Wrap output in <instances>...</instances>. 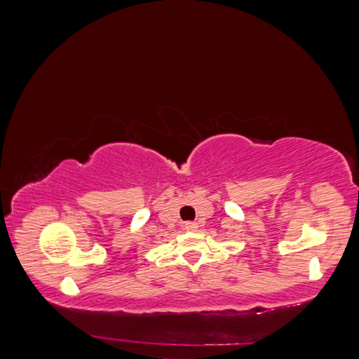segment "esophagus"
I'll return each instance as SVG.
<instances>
[{"label": "esophagus", "mask_w": 359, "mask_h": 359, "mask_svg": "<svg viewBox=\"0 0 359 359\" xmlns=\"http://www.w3.org/2000/svg\"><path fill=\"white\" fill-rule=\"evenodd\" d=\"M184 227H185L187 230H198V224L189 221V222H185V224H184Z\"/></svg>", "instance_id": "obj_1"}]
</instances>
